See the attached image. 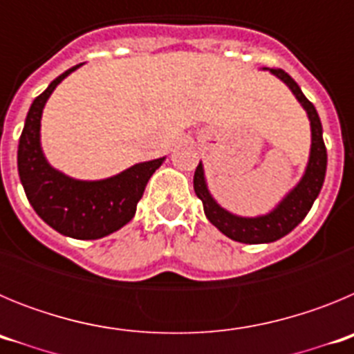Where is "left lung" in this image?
Wrapping results in <instances>:
<instances>
[{
	"instance_id": "obj_1",
	"label": "left lung",
	"mask_w": 354,
	"mask_h": 354,
	"mask_svg": "<svg viewBox=\"0 0 354 354\" xmlns=\"http://www.w3.org/2000/svg\"><path fill=\"white\" fill-rule=\"evenodd\" d=\"M270 72L277 77H280L289 86L290 92L299 101V104L305 108L308 120H310V158H308V165H306V170L303 174L301 180L298 183V186L294 187L292 192L268 214L257 216V218H243V216H236L232 212L225 211L223 207L216 204V200L211 196L207 184H205L202 162H198V167L195 170V177H193V187H195L196 196L204 204V212L207 216V220L221 234H225V236L234 241H239V243H246V245L273 243V241L287 236L292 228L298 227L303 221V218L310 211L314 200L317 198L319 192L323 187L324 175H326L328 156L326 147H324L323 142V126H321V120H319V115L315 111L314 104L303 95L298 83L286 71H282V68H270Z\"/></svg>"
}]
</instances>
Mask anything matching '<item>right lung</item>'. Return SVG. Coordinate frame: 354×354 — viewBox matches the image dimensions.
<instances>
[{"label": "right lung", "mask_w": 354, "mask_h": 354, "mask_svg": "<svg viewBox=\"0 0 354 354\" xmlns=\"http://www.w3.org/2000/svg\"><path fill=\"white\" fill-rule=\"evenodd\" d=\"M80 65L51 81L31 104L19 138L17 170L31 207L49 227L74 239H101L133 220L147 183L165 158L138 162L102 180L72 179L49 165L40 147L42 109L53 90Z\"/></svg>", "instance_id": "add662e5"}]
</instances>
